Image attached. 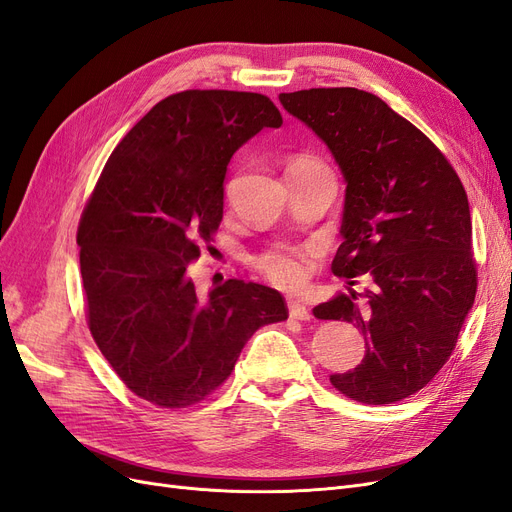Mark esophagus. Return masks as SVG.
I'll list each match as a JSON object with an SVG mask.
<instances>
[{"mask_svg": "<svg viewBox=\"0 0 512 512\" xmlns=\"http://www.w3.org/2000/svg\"><path fill=\"white\" fill-rule=\"evenodd\" d=\"M288 312H290V318L294 320H309L312 318V312H309L307 305L301 303V301H288Z\"/></svg>", "mask_w": 512, "mask_h": 512, "instance_id": "1", "label": "esophagus"}]
</instances>
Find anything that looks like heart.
<instances>
[{"mask_svg":"<svg viewBox=\"0 0 512 512\" xmlns=\"http://www.w3.org/2000/svg\"><path fill=\"white\" fill-rule=\"evenodd\" d=\"M301 162H314V160L303 158L294 164H301ZM254 265L269 282L286 290L301 288L309 277L307 254L299 250H290V247H275V250L260 254L254 260Z\"/></svg>","mask_w":512,"mask_h":512,"instance_id":"heart-1","label":"heart"}]
</instances>
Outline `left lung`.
Masks as SVG:
<instances>
[{"label": "left lung", "mask_w": 512, "mask_h": 512, "mask_svg": "<svg viewBox=\"0 0 512 512\" xmlns=\"http://www.w3.org/2000/svg\"><path fill=\"white\" fill-rule=\"evenodd\" d=\"M280 102L327 145L346 183L331 269L348 292L314 316L356 324L365 356L331 384L363 404L406 399L448 361L474 303L466 190L438 147L369 91L303 89ZM359 274L375 282L363 300L351 290Z\"/></svg>", "instance_id": "obj_1"}]
</instances>
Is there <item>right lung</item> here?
<instances>
[{
    "mask_svg": "<svg viewBox=\"0 0 512 512\" xmlns=\"http://www.w3.org/2000/svg\"><path fill=\"white\" fill-rule=\"evenodd\" d=\"M282 115L260 94L168 96L108 158L76 243L89 331L132 393L162 408L205 399L256 329L288 318L275 288L228 280L198 297L188 269L224 213L232 156Z\"/></svg>",
    "mask_w": 512,
    "mask_h": 512,
    "instance_id": "add662e5",
    "label": "right lung"
}]
</instances>
